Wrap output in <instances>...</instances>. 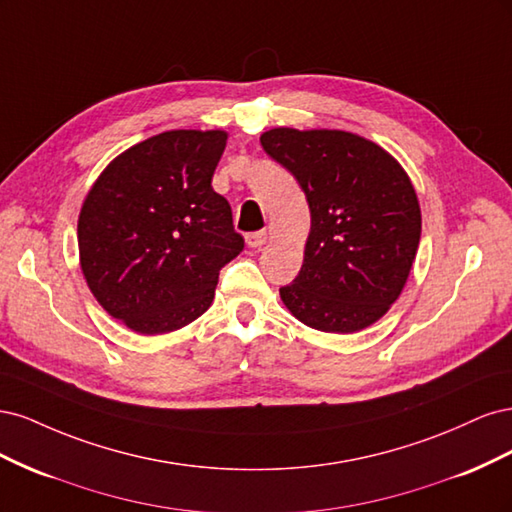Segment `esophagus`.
<instances>
[{"label": "esophagus", "instance_id": "obj_1", "mask_svg": "<svg viewBox=\"0 0 512 512\" xmlns=\"http://www.w3.org/2000/svg\"><path fill=\"white\" fill-rule=\"evenodd\" d=\"M245 241H247V245L254 247V250H260V247L269 241V232H267V230L252 232V235H247Z\"/></svg>", "mask_w": 512, "mask_h": 512}]
</instances>
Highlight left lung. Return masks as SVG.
Wrapping results in <instances>:
<instances>
[{
	"label": "left lung",
	"mask_w": 512,
	"mask_h": 512,
	"mask_svg": "<svg viewBox=\"0 0 512 512\" xmlns=\"http://www.w3.org/2000/svg\"><path fill=\"white\" fill-rule=\"evenodd\" d=\"M260 145L299 181L312 215L303 267L280 288L284 305L324 333L374 324L404 290L421 241V207L406 170L344 130L273 128Z\"/></svg>",
	"instance_id": "1"
}]
</instances>
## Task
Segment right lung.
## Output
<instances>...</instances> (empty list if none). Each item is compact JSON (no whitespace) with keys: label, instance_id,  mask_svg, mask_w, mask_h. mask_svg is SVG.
Segmentation results:
<instances>
[{"label":"right lung","instance_id":"1","mask_svg":"<svg viewBox=\"0 0 512 512\" xmlns=\"http://www.w3.org/2000/svg\"><path fill=\"white\" fill-rule=\"evenodd\" d=\"M228 134L170 130L126 149L91 185L79 215L91 294L141 335L203 316L220 269L243 250L211 179Z\"/></svg>","mask_w":512,"mask_h":512}]
</instances>
